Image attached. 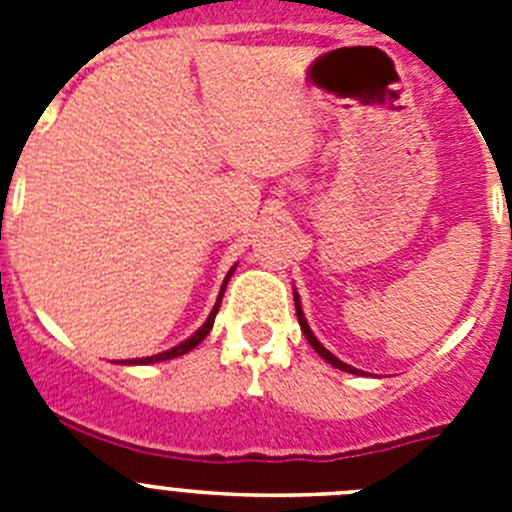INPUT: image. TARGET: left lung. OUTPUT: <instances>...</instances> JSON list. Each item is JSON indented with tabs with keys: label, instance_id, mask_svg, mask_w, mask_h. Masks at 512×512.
Returning <instances> with one entry per match:
<instances>
[{
	"label": "left lung",
	"instance_id": "8db88e82",
	"mask_svg": "<svg viewBox=\"0 0 512 512\" xmlns=\"http://www.w3.org/2000/svg\"><path fill=\"white\" fill-rule=\"evenodd\" d=\"M295 307H297V320H300L302 333H305V338H307V341H310V346L315 348V351H318V354L323 356V359L328 361L330 366H336V369H341V372H348V374H364V372H359V369H354V366H348L346 361H341V359H338V356L330 354L328 348H325L323 343H320L318 338H315V333H312L310 325H307V320H305V312H302V302H300V295H297V289H295Z\"/></svg>",
	"mask_w": 512,
	"mask_h": 512
}]
</instances>
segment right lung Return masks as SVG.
Wrapping results in <instances>:
<instances>
[{
  "label": "right lung",
  "instance_id": "right-lung-1",
  "mask_svg": "<svg viewBox=\"0 0 512 512\" xmlns=\"http://www.w3.org/2000/svg\"><path fill=\"white\" fill-rule=\"evenodd\" d=\"M235 266H238V264H235ZM235 266H233V269L228 271V277H225L223 287H220V295H217V302H215V307H212V312H210V315H207V320H205V323H202V328H197V330H194V333H192V336L187 338V341H182V343H179V346L169 348V351H161V354L146 356V359H128V361H125V364H158V361H169V359H176V356H184V354H187V351H192V348L197 346V343H202V341H205V338H207V333H210V330H212V323H215V315H217V310H220V302H223V292H225V287H228V279L233 277Z\"/></svg>",
  "mask_w": 512,
  "mask_h": 512
}]
</instances>
